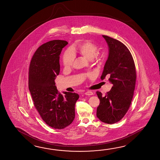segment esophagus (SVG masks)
Returning <instances> with one entry per match:
<instances>
[{"instance_id": "34e87169", "label": "esophagus", "mask_w": 160, "mask_h": 160, "mask_svg": "<svg viewBox=\"0 0 160 160\" xmlns=\"http://www.w3.org/2000/svg\"><path fill=\"white\" fill-rule=\"evenodd\" d=\"M93 93L92 92V91H87V92H85V95H88V96H90V95H92Z\"/></svg>"}]
</instances>
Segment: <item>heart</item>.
<instances>
[{"label": "heart", "instance_id": "1", "mask_svg": "<svg viewBox=\"0 0 160 160\" xmlns=\"http://www.w3.org/2000/svg\"><path fill=\"white\" fill-rule=\"evenodd\" d=\"M72 51L73 53H78L85 57L89 60H92L94 57L96 58H99L100 57H103V55L98 54V52L99 48L95 43L90 41H82L75 46L72 47ZM75 57L74 54L70 51H67L64 53L62 57V64L64 68L69 69L72 67L75 62ZM91 76V75H88Z\"/></svg>", "mask_w": 160, "mask_h": 160}]
</instances>
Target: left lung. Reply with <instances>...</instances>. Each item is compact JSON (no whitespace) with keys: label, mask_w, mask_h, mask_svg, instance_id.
Segmentation results:
<instances>
[{"label":"left lung","mask_w":160,"mask_h":160,"mask_svg":"<svg viewBox=\"0 0 160 160\" xmlns=\"http://www.w3.org/2000/svg\"><path fill=\"white\" fill-rule=\"evenodd\" d=\"M108 46L109 54L101 79L110 76L112 84L105 96L97 91L100 99L96 116L100 121L114 124L125 115L132 103L136 82L135 64L132 54L123 43L107 36H102Z\"/></svg>","instance_id":"8db88e82"}]
</instances>
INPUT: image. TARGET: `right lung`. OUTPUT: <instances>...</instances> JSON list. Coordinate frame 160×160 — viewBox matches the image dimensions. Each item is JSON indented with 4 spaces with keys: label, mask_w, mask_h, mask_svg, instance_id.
I'll return each instance as SVG.
<instances>
[{
    "label": "right lung",
    "mask_w": 160,
    "mask_h": 160,
    "mask_svg": "<svg viewBox=\"0 0 160 160\" xmlns=\"http://www.w3.org/2000/svg\"><path fill=\"white\" fill-rule=\"evenodd\" d=\"M68 42L53 40L36 50L30 64L28 89L34 104L43 121L51 128L63 129L75 119V106L79 95L57 91L54 80L60 71V55Z\"/></svg>",
    "instance_id": "1"
}]
</instances>
